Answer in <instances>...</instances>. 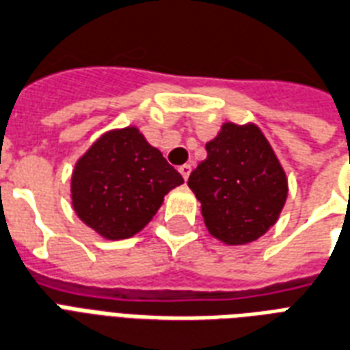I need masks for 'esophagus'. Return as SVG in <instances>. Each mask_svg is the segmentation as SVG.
Wrapping results in <instances>:
<instances>
[{
  "mask_svg": "<svg viewBox=\"0 0 350 350\" xmlns=\"http://www.w3.org/2000/svg\"><path fill=\"white\" fill-rule=\"evenodd\" d=\"M178 172H180V175H183V178H185V180H188V177H190V173H191V165L183 164L180 167H178Z\"/></svg>",
  "mask_w": 350,
  "mask_h": 350,
  "instance_id": "obj_1",
  "label": "esophagus"
}]
</instances>
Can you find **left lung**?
<instances>
[{"instance_id":"1","label":"left lung","mask_w":350,"mask_h":350,"mask_svg":"<svg viewBox=\"0 0 350 350\" xmlns=\"http://www.w3.org/2000/svg\"><path fill=\"white\" fill-rule=\"evenodd\" d=\"M204 225L225 245L258 240L277 223L288 178L264 133L254 123L227 122L206 142V159L188 178Z\"/></svg>"}]
</instances>
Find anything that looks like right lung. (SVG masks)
Instances as JSON below:
<instances>
[{
	"label": "right lung",
	"mask_w": 350,
	"mask_h": 350,
	"mask_svg": "<svg viewBox=\"0 0 350 350\" xmlns=\"http://www.w3.org/2000/svg\"><path fill=\"white\" fill-rule=\"evenodd\" d=\"M185 183L138 127L99 136L75 162L72 204L79 219L107 240L140 232L159 212L164 196Z\"/></svg>",
	"instance_id": "right-lung-1"
}]
</instances>
